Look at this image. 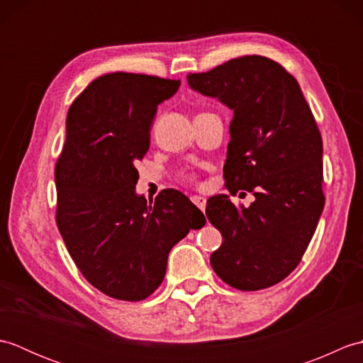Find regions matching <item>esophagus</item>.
Segmentation results:
<instances>
[{
	"instance_id": "obj_1",
	"label": "esophagus",
	"mask_w": 363,
	"mask_h": 363,
	"mask_svg": "<svg viewBox=\"0 0 363 363\" xmlns=\"http://www.w3.org/2000/svg\"><path fill=\"white\" fill-rule=\"evenodd\" d=\"M191 203H194L199 211H206V198L204 196H198V195H195V196H191Z\"/></svg>"
}]
</instances>
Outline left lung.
<instances>
[{"instance_id":"obj_1","label":"left lung","mask_w":363,"mask_h":363,"mask_svg":"<svg viewBox=\"0 0 363 363\" xmlns=\"http://www.w3.org/2000/svg\"><path fill=\"white\" fill-rule=\"evenodd\" d=\"M189 86L234 111L225 164L230 195L207 201L223 235L211 265L230 287L254 291L285 279L299 264L325 207L323 140L296 79L274 60L243 56L187 76Z\"/></svg>"}]
</instances>
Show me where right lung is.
I'll return each instance as SVG.
<instances>
[{"label":"right lung","mask_w":363,"mask_h":363,"mask_svg":"<svg viewBox=\"0 0 363 363\" xmlns=\"http://www.w3.org/2000/svg\"><path fill=\"white\" fill-rule=\"evenodd\" d=\"M181 81L109 73L91 81L67 115V138L54 177L56 221L82 276L104 295L148 298L164 281L168 252L206 225L181 191L162 190L148 204L135 194L157 106Z\"/></svg>","instance_id":"add662e5"}]
</instances>
